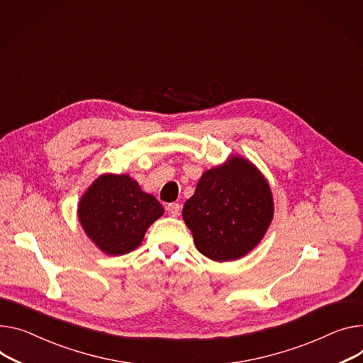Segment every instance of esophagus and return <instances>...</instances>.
I'll list each match as a JSON object with an SVG mask.
<instances>
[{"label":"esophagus","mask_w":363,"mask_h":363,"mask_svg":"<svg viewBox=\"0 0 363 363\" xmlns=\"http://www.w3.org/2000/svg\"><path fill=\"white\" fill-rule=\"evenodd\" d=\"M180 209H182V206L179 203H169V205H167V211H169V215L174 216V218L180 215Z\"/></svg>","instance_id":"obj_1"}]
</instances>
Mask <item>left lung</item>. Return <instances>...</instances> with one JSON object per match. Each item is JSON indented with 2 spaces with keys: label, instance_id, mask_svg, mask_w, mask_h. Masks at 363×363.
<instances>
[{
  "label": "left lung",
  "instance_id": "8db88e82",
  "mask_svg": "<svg viewBox=\"0 0 363 363\" xmlns=\"http://www.w3.org/2000/svg\"><path fill=\"white\" fill-rule=\"evenodd\" d=\"M273 213L266 177L237 154L202 174L182 212L199 253L219 263L238 260L257 247Z\"/></svg>",
  "mask_w": 363,
  "mask_h": 363
}]
</instances>
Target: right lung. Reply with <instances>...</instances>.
<instances>
[{
  "label": "right lung",
  "mask_w": 363,
  "mask_h": 363,
  "mask_svg": "<svg viewBox=\"0 0 363 363\" xmlns=\"http://www.w3.org/2000/svg\"><path fill=\"white\" fill-rule=\"evenodd\" d=\"M164 208L129 174L104 173L82 193L78 220L107 256H122L141 245L147 230L161 218Z\"/></svg>",
  "instance_id": "add662e5"
}]
</instances>
